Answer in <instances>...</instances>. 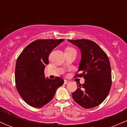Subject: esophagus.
Wrapping results in <instances>:
<instances>
[{"mask_svg":"<svg viewBox=\"0 0 127 127\" xmlns=\"http://www.w3.org/2000/svg\"><path fill=\"white\" fill-rule=\"evenodd\" d=\"M68 82H69V81H67V80H64V84H67Z\"/></svg>","mask_w":127,"mask_h":127,"instance_id":"obj_1","label":"esophagus"}]
</instances>
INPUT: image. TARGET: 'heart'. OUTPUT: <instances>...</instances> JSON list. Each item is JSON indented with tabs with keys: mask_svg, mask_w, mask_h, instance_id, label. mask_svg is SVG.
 Listing matches in <instances>:
<instances>
[{
	"mask_svg": "<svg viewBox=\"0 0 127 127\" xmlns=\"http://www.w3.org/2000/svg\"><path fill=\"white\" fill-rule=\"evenodd\" d=\"M71 49H74L72 48H67L66 49V50H71Z\"/></svg>",
	"mask_w": 127,
	"mask_h": 127,
	"instance_id": "obj_1",
	"label": "heart"
}]
</instances>
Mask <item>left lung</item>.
<instances>
[{
    "instance_id": "1",
    "label": "left lung",
    "mask_w": 127,
    "mask_h": 127,
    "mask_svg": "<svg viewBox=\"0 0 127 127\" xmlns=\"http://www.w3.org/2000/svg\"><path fill=\"white\" fill-rule=\"evenodd\" d=\"M80 49L81 60L78 72L85 82L77 84L73 100L85 109L98 106L105 100L112 85L111 68L108 57L95 42L87 39L68 40Z\"/></svg>"
}]
</instances>
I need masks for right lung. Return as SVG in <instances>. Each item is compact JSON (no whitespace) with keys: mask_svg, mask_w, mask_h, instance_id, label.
Returning a JSON list of instances; mask_svg holds the SVG:
<instances>
[{"mask_svg":"<svg viewBox=\"0 0 127 127\" xmlns=\"http://www.w3.org/2000/svg\"><path fill=\"white\" fill-rule=\"evenodd\" d=\"M64 39H39L32 42L18 57L15 65L17 91L27 104L42 107L51 101L55 92L64 83L60 77L45 78L44 69L48 64L51 51Z\"/></svg>","mask_w":127,"mask_h":127,"instance_id":"1","label":"right lung"}]
</instances>
